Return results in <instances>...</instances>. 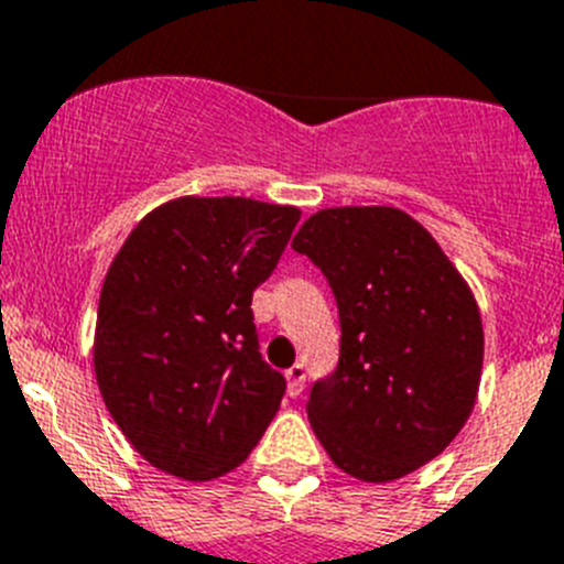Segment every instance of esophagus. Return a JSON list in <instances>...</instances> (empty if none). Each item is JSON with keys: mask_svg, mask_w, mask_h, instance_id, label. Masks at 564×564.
<instances>
[{"mask_svg": "<svg viewBox=\"0 0 564 564\" xmlns=\"http://www.w3.org/2000/svg\"><path fill=\"white\" fill-rule=\"evenodd\" d=\"M303 387H306V367L303 365H294L286 370V392L289 398H297L300 392H303Z\"/></svg>", "mask_w": 564, "mask_h": 564, "instance_id": "1", "label": "esophagus"}]
</instances>
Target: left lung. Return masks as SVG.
Here are the masks:
<instances>
[{
    "mask_svg": "<svg viewBox=\"0 0 564 564\" xmlns=\"http://www.w3.org/2000/svg\"><path fill=\"white\" fill-rule=\"evenodd\" d=\"M339 308V361L314 381L308 420L336 467L394 481L467 423L484 361L473 292L434 236L387 205L325 208L292 241Z\"/></svg>",
    "mask_w": 564,
    "mask_h": 564,
    "instance_id": "1",
    "label": "left lung"
}]
</instances>
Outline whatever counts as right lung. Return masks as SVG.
Returning <instances> with one entry per match:
<instances>
[{"label": "right lung", "mask_w": 564, "mask_h": 564, "mask_svg": "<svg viewBox=\"0 0 564 564\" xmlns=\"http://www.w3.org/2000/svg\"><path fill=\"white\" fill-rule=\"evenodd\" d=\"M300 210L181 197L147 214L105 275L94 370L110 417L158 470L225 476L275 417L286 378L258 350L256 292Z\"/></svg>", "instance_id": "1"}]
</instances>
